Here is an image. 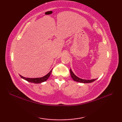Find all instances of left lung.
I'll list each match as a JSON object with an SVG mask.
<instances>
[{
  "label": "left lung",
  "mask_w": 122,
  "mask_h": 122,
  "mask_svg": "<svg viewBox=\"0 0 122 122\" xmlns=\"http://www.w3.org/2000/svg\"><path fill=\"white\" fill-rule=\"evenodd\" d=\"M70 74H71V76L72 77V78L73 79L74 81H76V82H78L80 83H91L93 82V81H94L96 79H92V80H85V79H82L81 78H79V77H77L75 75L73 72L72 71V70L70 69Z\"/></svg>",
  "instance_id": "left-lung-1"
}]
</instances>
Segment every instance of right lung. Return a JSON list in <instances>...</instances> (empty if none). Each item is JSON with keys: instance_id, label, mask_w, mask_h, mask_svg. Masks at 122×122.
<instances>
[{"instance_id": "right-lung-1", "label": "right lung", "mask_w": 122, "mask_h": 122, "mask_svg": "<svg viewBox=\"0 0 122 122\" xmlns=\"http://www.w3.org/2000/svg\"><path fill=\"white\" fill-rule=\"evenodd\" d=\"M52 71V69L45 76L41 77H38V78H27V77H24L21 76H20H20L21 77V78L24 79V80H25L28 82L34 83H40L45 82L47 80V79L49 78V76H50V74L51 73Z\"/></svg>"}]
</instances>
